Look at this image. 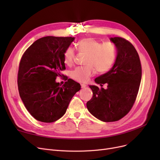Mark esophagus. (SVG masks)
<instances>
[{
	"label": "esophagus",
	"mask_w": 160,
	"mask_h": 160,
	"mask_svg": "<svg viewBox=\"0 0 160 160\" xmlns=\"http://www.w3.org/2000/svg\"><path fill=\"white\" fill-rule=\"evenodd\" d=\"M81 88H83V89H84L85 88H86V85H85V84H81Z\"/></svg>",
	"instance_id": "34e87169"
}]
</instances>
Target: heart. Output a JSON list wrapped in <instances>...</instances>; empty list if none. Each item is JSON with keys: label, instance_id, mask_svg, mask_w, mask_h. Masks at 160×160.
Instances as JSON below:
<instances>
[{"label": "heart", "instance_id": "heart-1", "mask_svg": "<svg viewBox=\"0 0 160 160\" xmlns=\"http://www.w3.org/2000/svg\"><path fill=\"white\" fill-rule=\"evenodd\" d=\"M79 51L88 52L85 67H78L72 71L71 77L77 81L85 83L94 74L95 67L99 72H108L113 67L116 57L115 47L111 42L101 43L92 37L79 40L76 44ZM75 56V50L68 47L64 53V61L67 65H71Z\"/></svg>", "mask_w": 160, "mask_h": 160}]
</instances>
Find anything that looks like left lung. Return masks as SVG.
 Masks as SVG:
<instances>
[{
    "instance_id": "left-lung-1",
    "label": "left lung",
    "mask_w": 160,
    "mask_h": 160,
    "mask_svg": "<svg viewBox=\"0 0 160 160\" xmlns=\"http://www.w3.org/2000/svg\"><path fill=\"white\" fill-rule=\"evenodd\" d=\"M117 56L108 72L97 77L95 82L107 84L106 89L90 85L93 97L87 103L88 111L104 122H116L128 113L135 102L142 79V67L135 47L125 38L111 37Z\"/></svg>"
}]
</instances>
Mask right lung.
<instances>
[{"mask_svg": "<svg viewBox=\"0 0 160 160\" xmlns=\"http://www.w3.org/2000/svg\"><path fill=\"white\" fill-rule=\"evenodd\" d=\"M75 37L47 36L34 42L19 65L18 88L25 108L41 122L52 123L65 113L81 85L71 79L61 86L56 81L65 69L64 53Z\"/></svg>", "mask_w": 160, "mask_h": 160, "instance_id": "right-lung-1", "label": "right lung"}]
</instances>
